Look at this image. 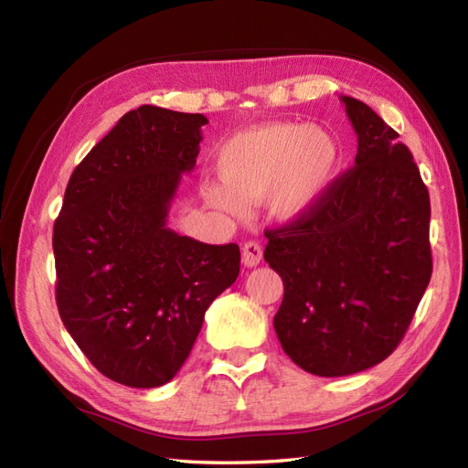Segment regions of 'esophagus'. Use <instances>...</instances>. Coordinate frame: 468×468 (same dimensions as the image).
<instances>
[{"instance_id":"obj_1","label":"esophagus","mask_w":468,"mask_h":468,"mask_svg":"<svg viewBox=\"0 0 468 468\" xmlns=\"http://www.w3.org/2000/svg\"><path fill=\"white\" fill-rule=\"evenodd\" d=\"M263 260V250L260 243L250 241L243 245V265L245 267H257Z\"/></svg>"}]
</instances>
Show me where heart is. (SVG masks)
Here are the masks:
<instances>
[{"instance_id": "b5f03b06", "label": "heart", "mask_w": 468, "mask_h": 468, "mask_svg": "<svg viewBox=\"0 0 468 468\" xmlns=\"http://www.w3.org/2000/svg\"><path fill=\"white\" fill-rule=\"evenodd\" d=\"M342 165L335 138L317 126L263 122L235 133L218 146L220 183H205V201L218 211L243 215L247 203L267 197L282 223L310 217L322 205Z\"/></svg>"}]
</instances>
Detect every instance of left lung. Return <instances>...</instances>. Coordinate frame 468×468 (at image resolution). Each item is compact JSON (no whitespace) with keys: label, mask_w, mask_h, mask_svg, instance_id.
I'll list each match as a JSON object with an SVG mask.
<instances>
[{"label":"left lung","mask_w":468,"mask_h":468,"mask_svg":"<svg viewBox=\"0 0 468 468\" xmlns=\"http://www.w3.org/2000/svg\"><path fill=\"white\" fill-rule=\"evenodd\" d=\"M340 101L357 136L354 166L310 217L267 231L263 255L283 282L273 317L283 352L325 378L386 360L432 275L431 197L412 153L370 106Z\"/></svg>","instance_id":"8db88e82"}]
</instances>
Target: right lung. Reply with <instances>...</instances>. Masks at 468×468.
Wrapping results in <instances>:
<instances>
[{"mask_svg": "<svg viewBox=\"0 0 468 468\" xmlns=\"http://www.w3.org/2000/svg\"><path fill=\"white\" fill-rule=\"evenodd\" d=\"M207 122L144 104L68 181L52 239L58 312L96 370L118 384L171 382L207 307L239 275L235 243L208 245L166 227Z\"/></svg>", "mask_w": 468, "mask_h": 468, "instance_id": "add662e5", "label": "right lung"}]
</instances>
